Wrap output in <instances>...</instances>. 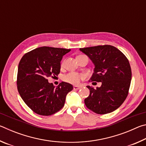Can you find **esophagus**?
I'll return each instance as SVG.
<instances>
[{"instance_id": "34e87169", "label": "esophagus", "mask_w": 146, "mask_h": 146, "mask_svg": "<svg viewBox=\"0 0 146 146\" xmlns=\"http://www.w3.org/2000/svg\"><path fill=\"white\" fill-rule=\"evenodd\" d=\"M82 88L81 86H73V90H80V89Z\"/></svg>"}]
</instances>
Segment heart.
<instances>
[{"mask_svg":"<svg viewBox=\"0 0 146 146\" xmlns=\"http://www.w3.org/2000/svg\"><path fill=\"white\" fill-rule=\"evenodd\" d=\"M79 55V56H82ZM64 65H65V60H64L61 62V67L63 68ZM84 76L83 75H81V74H79L75 72H71L70 73L67 74V75L64 76V80L65 82L71 84L76 85L80 82V81L84 78Z\"/></svg>","mask_w":146,"mask_h":146,"instance_id":"heart-1","label":"heart"}]
</instances>
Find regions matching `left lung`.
Instances as JSON below:
<instances>
[{
    "mask_svg": "<svg viewBox=\"0 0 146 146\" xmlns=\"http://www.w3.org/2000/svg\"><path fill=\"white\" fill-rule=\"evenodd\" d=\"M95 68L90 82H102L100 88L90 86V95L84 100L89 110L100 115L114 111L127 98L131 80V69L123 53L111 45L80 48Z\"/></svg>",
    "mask_w": 146,
    "mask_h": 146,
    "instance_id": "1",
    "label": "left lung"
}]
</instances>
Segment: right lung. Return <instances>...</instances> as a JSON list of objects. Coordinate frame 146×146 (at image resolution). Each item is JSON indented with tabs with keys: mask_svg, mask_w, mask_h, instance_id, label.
I'll use <instances>...</instances> for the list:
<instances>
[{
	"mask_svg": "<svg viewBox=\"0 0 146 146\" xmlns=\"http://www.w3.org/2000/svg\"><path fill=\"white\" fill-rule=\"evenodd\" d=\"M71 49L43 46L24 54L19 62L17 90L26 104L36 114L49 116L64 107L70 84L62 82L54 86L48 77L60 73L62 56Z\"/></svg>",
	"mask_w": 146,
	"mask_h": 146,
	"instance_id": "obj_1",
	"label": "right lung"
}]
</instances>
